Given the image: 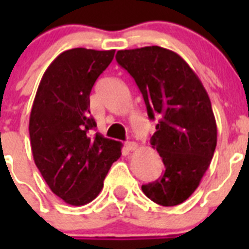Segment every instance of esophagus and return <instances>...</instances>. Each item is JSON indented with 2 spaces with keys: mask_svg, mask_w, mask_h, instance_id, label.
<instances>
[{
  "mask_svg": "<svg viewBox=\"0 0 249 249\" xmlns=\"http://www.w3.org/2000/svg\"><path fill=\"white\" fill-rule=\"evenodd\" d=\"M124 148H126L127 151H135V149L137 148V143L133 142V141H131V142H126V143H124Z\"/></svg>",
  "mask_w": 249,
  "mask_h": 249,
  "instance_id": "esophagus-1",
  "label": "esophagus"
}]
</instances>
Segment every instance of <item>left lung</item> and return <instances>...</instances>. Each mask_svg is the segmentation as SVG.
I'll return each mask as SVG.
<instances>
[{"label":"left lung","mask_w":249,"mask_h":249,"mask_svg":"<svg viewBox=\"0 0 249 249\" xmlns=\"http://www.w3.org/2000/svg\"><path fill=\"white\" fill-rule=\"evenodd\" d=\"M116 59L137 83L149 120L160 116L151 144L166 169L142 191L160 206L183 203L201 183L217 146L208 93L188 63L167 48L122 50Z\"/></svg>","instance_id":"8db88e82"}]
</instances>
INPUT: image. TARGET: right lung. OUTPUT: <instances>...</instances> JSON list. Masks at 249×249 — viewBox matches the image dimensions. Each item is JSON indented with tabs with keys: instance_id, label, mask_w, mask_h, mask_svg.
<instances>
[{
	"instance_id": "right-lung-1",
	"label": "right lung",
	"mask_w": 249,
	"mask_h": 249,
	"mask_svg": "<svg viewBox=\"0 0 249 249\" xmlns=\"http://www.w3.org/2000/svg\"><path fill=\"white\" fill-rule=\"evenodd\" d=\"M113 56L114 50L62 52L43 73L31 109L35 163L51 191L71 206L93 201L112 163L121 157V142L89 135L96 127L89 93Z\"/></svg>"
}]
</instances>
